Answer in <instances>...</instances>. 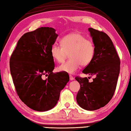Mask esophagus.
I'll list each match as a JSON object with an SVG mask.
<instances>
[{"instance_id": "34e87169", "label": "esophagus", "mask_w": 131, "mask_h": 131, "mask_svg": "<svg viewBox=\"0 0 131 131\" xmlns=\"http://www.w3.org/2000/svg\"><path fill=\"white\" fill-rule=\"evenodd\" d=\"M70 80L71 81L74 80V77L72 76V75H70Z\"/></svg>"}]
</instances>
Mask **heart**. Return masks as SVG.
Masks as SVG:
<instances>
[{"mask_svg":"<svg viewBox=\"0 0 131 131\" xmlns=\"http://www.w3.org/2000/svg\"><path fill=\"white\" fill-rule=\"evenodd\" d=\"M61 46L54 43L50 50L52 58L59 63L64 62L69 54L70 59L57 68L59 71L74 74L81 65L86 66L90 64L94 56V43L81 34H68L61 39Z\"/></svg>","mask_w":131,"mask_h":131,"instance_id":"obj_1","label":"heart"}]
</instances>
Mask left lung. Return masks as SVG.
I'll use <instances>...</instances> for the list:
<instances>
[{
  "mask_svg": "<svg viewBox=\"0 0 131 131\" xmlns=\"http://www.w3.org/2000/svg\"><path fill=\"white\" fill-rule=\"evenodd\" d=\"M88 29L95 53L92 61L82 73L95 78L89 82L87 77H75L80 85L76 100L83 109L95 111L105 106L113 97L120 72V59L106 34L92 28Z\"/></svg>",
  "mask_w": 131,
  "mask_h": 131,
  "instance_id": "1",
  "label": "left lung"
}]
</instances>
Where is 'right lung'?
Wrapping results in <instances>:
<instances>
[{"mask_svg":"<svg viewBox=\"0 0 131 131\" xmlns=\"http://www.w3.org/2000/svg\"><path fill=\"white\" fill-rule=\"evenodd\" d=\"M52 28L41 27L19 39L10 59V70L18 95L27 106L39 112L52 109L69 81L63 72L53 73L51 47L58 34ZM43 75L48 78L43 79Z\"/></svg>","mask_w":131,"mask_h":131,"instance_id":"right-lung-1","label":"right lung"}]
</instances>
